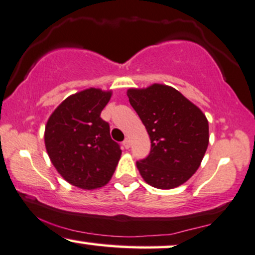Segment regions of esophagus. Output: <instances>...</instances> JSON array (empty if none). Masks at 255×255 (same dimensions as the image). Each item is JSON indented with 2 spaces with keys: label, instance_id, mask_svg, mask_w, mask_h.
Here are the masks:
<instances>
[{
  "label": "esophagus",
  "instance_id": "34e87169",
  "mask_svg": "<svg viewBox=\"0 0 255 255\" xmlns=\"http://www.w3.org/2000/svg\"><path fill=\"white\" fill-rule=\"evenodd\" d=\"M123 145H124L125 149H128L130 148V139L128 138H125L124 142H123Z\"/></svg>",
  "mask_w": 255,
  "mask_h": 255
}]
</instances>
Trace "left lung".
Listing matches in <instances>:
<instances>
[{"label": "left lung", "instance_id": "8db88e82", "mask_svg": "<svg viewBox=\"0 0 255 255\" xmlns=\"http://www.w3.org/2000/svg\"><path fill=\"white\" fill-rule=\"evenodd\" d=\"M131 106L150 137L151 149L137 168L160 190L180 186L199 168L209 144V123L199 107L173 87L154 83L128 89Z\"/></svg>", "mask_w": 255, "mask_h": 255}]
</instances>
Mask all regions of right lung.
Instances as JSON below:
<instances>
[{"instance_id": "obj_1", "label": "right lung", "mask_w": 255, "mask_h": 255, "mask_svg": "<svg viewBox=\"0 0 255 255\" xmlns=\"http://www.w3.org/2000/svg\"><path fill=\"white\" fill-rule=\"evenodd\" d=\"M112 91L88 88L70 95L45 127V146L57 172L82 190L103 187L112 178L122 150L100 118Z\"/></svg>"}]
</instances>
